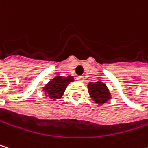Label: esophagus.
Returning a JSON list of instances; mask_svg holds the SVG:
<instances>
[{
  "label": "esophagus",
  "instance_id": "1",
  "mask_svg": "<svg viewBox=\"0 0 148 148\" xmlns=\"http://www.w3.org/2000/svg\"><path fill=\"white\" fill-rule=\"evenodd\" d=\"M83 79H84L83 76H77V77H76V80H77V81H79V82H82Z\"/></svg>",
  "mask_w": 148,
  "mask_h": 148
}]
</instances>
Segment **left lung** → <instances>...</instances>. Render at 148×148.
I'll list each match as a JSON object with an SVG mask.
<instances>
[{
    "instance_id": "8db88e82",
    "label": "left lung",
    "mask_w": 148,
    "mask_h": 148,
    "mask_svg": "<svg viewBox=\"0 0 148 148\" xmlns=\"http://www.w3.org/2000/svg\"><path fill=\"white\" fill-rule=\"evenodd\" d=\"M88 88L90 97L99 105H102L110 99V94L106 85L101 81L90 83Z\"/></svg>"
}]
</instances>
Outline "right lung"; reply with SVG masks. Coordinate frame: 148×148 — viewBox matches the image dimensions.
<instances>
[{
	"mask_svg": "<svg viewBox=\"0 0 148 148\" xmlns=\"http://www.w3.org/2000/svg\"><path fill=\"white\" fill-rule=\"evenodd\" d=\"M72 81H74V78L72 76H56L53 79H52L45 85L43 90L51 100H55L57 99H60L68 84Z\"/></svg>",
	"mask_w": 148,
	"mask_h": 148,
	"instance_id": "right-lung-1",
	"label": "right lung"
}]
</instances>
